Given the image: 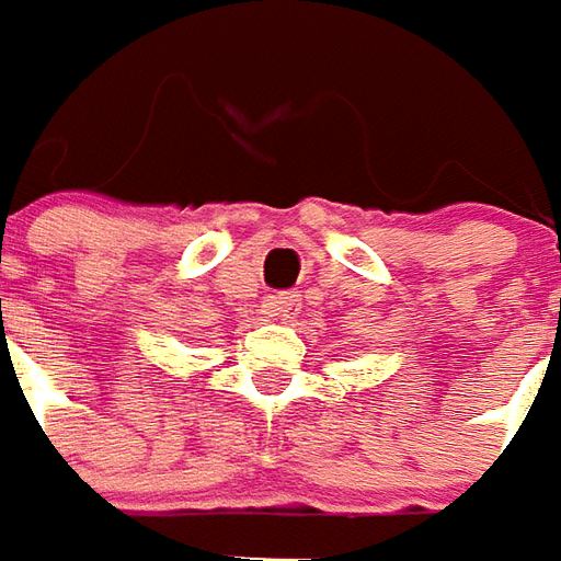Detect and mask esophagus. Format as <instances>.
Returning <instances> with one entry per match:
<instances>
[{
  "instance_id": "esophagus-1",
  "label": "esophagus",
  "mask_w": 561,
  "mask_h": 561,
  "mask_svg": "<svg viewBox=\"0 0 561 561\" xmlns=\"http://www.w3.org/2000/svg\"><path fill=\"white\" fill-rule=\"evenodd\" d=\"M265 311H268V317H277V320H289L293 313L299 311V296L296 293H277V296L268 299Z\"/></svg>"
}]
</instances>
